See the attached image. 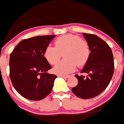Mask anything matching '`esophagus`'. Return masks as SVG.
Returning <instances> with one entry per match:
<instances>
[{"label":"esophagus","instance_id":"1","mask_svg":"<svg viewBox=\"0 0 124 124\" xmlns=\"http://www.w3.org/2000/svg\"><path fill=\"white\" fill-rule=\"evenodd\" d=\"M58 77L63 78H68L70 76H62V75H58Z\"/></svg>","mask_w":124,"mask_h":124}]
</instances>
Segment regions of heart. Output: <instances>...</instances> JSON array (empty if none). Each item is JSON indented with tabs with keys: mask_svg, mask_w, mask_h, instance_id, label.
Masks as SVG:
<instances>
[{
	"mask_svg": "<svg viewBox=\"0 0 124 124\" xmlns=\"http://www.w3.org/2000/svg\"><path fill=\"white\" fill-rule=\"evenodd\" d=\"M55 46L49 45L45 48L43 56L51 64L58 62L64 53L65 60L60 62L53 68V72L58 75H66L75 70L76 66H85L90 58L91 50L88 43L79 36L66 34L55 40Z\"/></svg>",
	"mask_w": 124,
	"mask_h": 124,
	"instance_id": "b5f03b06",
	"label": "heart"
}]
</instances>
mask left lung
Wrapping results in <instances>:
<instances>
[{"label": "left lung", "instance_id": "obj_1", "mask_svg": "<svg viewBox=\"0 0 124 124\" xmlns=\"http://www.w3.org/2000/svg\"><path fill=\"white\" fill-rule=\"evenodd\" d=\"M83 35L91 54L81 73L88 75H75L78 84L71 91L78 97L88 99L99 95L108 86L114 71V62L110 48L103 39L94 34L84 33Z\"/></svg>", "mask_w": 124, "mask_h": 124}]
</instances>
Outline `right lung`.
<instances>
[{"label": "right lung", "mask_w": 124, "mask_h": 124, "mask_svg": "<svg viewBox=\"0 0 124 124\" xmlns=\"http://www.w3.org/2000/svg\"><path fill=\"white\" fill-rule=\"evenodd\" d=\"M56 35L40 36L20 42L9 58V76L16 91L30 100H40L51 92L56 75L43 56L45 49Z\"/></svg>", "instance_id": "right-lung-1"}]
</instances>
